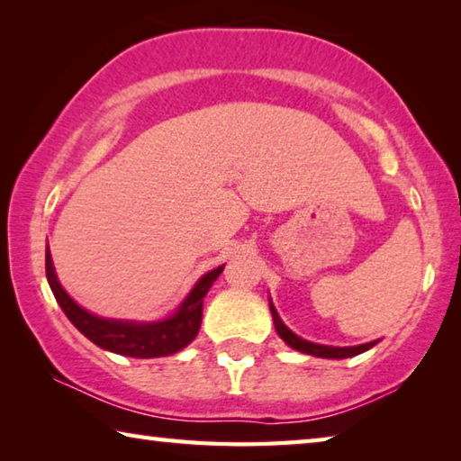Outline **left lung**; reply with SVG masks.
<instances>
[{
	"label": "left lung",
	"mask_w": 461,
	"mask_h": 461,
	"mask_svg": "<svg viewBox=\"0 0 461 461\" xmlns=\"http://www.w3.org/2000/svg\"><path fill=\"white\" fill-rule=\"evenodd\" d=\"M270 313L272 319H275V327L280 338L286 341V346H291L296 352H303V354H309V356H315V357H330V360H343V357H352L366 352V349H370L376 346V341H370V343H362V346H352V348H333V346H321V343H313V341H307L299 338V335L293 333L288 327L283 323V319L278 317L275 305L270 303Z\"/></svg>",
	"instance_id": "obj_1"
}]
</instances>
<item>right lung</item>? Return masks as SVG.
Segmentation results:
<instances>
[{"label": "right lung", "mask_w": 461, "mask_h": 461, "mask_svg": "<svg viewBox=\"0 0 461 461\" xmlns=\"http://www.w3.org/2000/svg\"><path fill=\"white\" fill-rule=\"evenodd\" d=\"M225 267V264H223ZM223 267L203 275L193 291L186 294L173 315L160 321L138 323V321H122V319H104L89 313L67 294L60 286L57 272H54L50 249L46 248V278L52 288L60 309L65 311L77 330L85 338L91 339L95 346L107 349V352L130 356V357H160L181 352L185 346L197 338L201 317H203V299L215 278L221 275Z\"/></svg>", "instance_id": "add662e5"}]
</instances>
